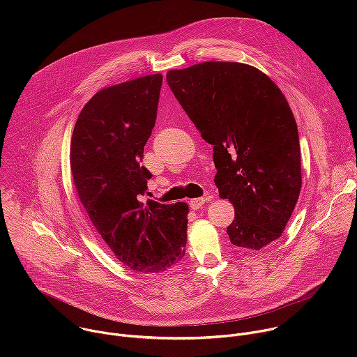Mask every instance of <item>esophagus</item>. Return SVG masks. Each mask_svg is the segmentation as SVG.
<instances>
[{
	"label": "esophagus",
	"mask_w": 357,
	"mask_h": 357,
	"mask_svg": "<svg viewBox=\"0 0 357 357\" xmlns=\"http://www.w3.org/2000/svg\"><path fill=\"white\" fill-rule=\"evenodd\" d=\"M211 199V196H206V197H196V199H190L189 200V206L193 209V211H197L199 208H202V205L205 202H208Z\"/></svg>",
	"instance_id": "1"
}]
</instances>
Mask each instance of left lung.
Returning a JSON list of instances; mask_svg holds the SVG:
<instances>
[{
    "label": "left lung",
    "instance_id": "1",
    "mask_svg": "<svg viewBox=\"0 0 357 357\" xmlns=\"http://www.w3.org/2000/svg\"><path fill=\"white\" fill-rule=\"evenodd\" d=\"M167 82L213 145L219 196L234 206L231 244L260 250L277 240L302 185L298 128L282 91L261 70L238 62L169 70Z\"/></svg>",
    "mask_w": 357,
    "mask_h": 357
}]
</instances>
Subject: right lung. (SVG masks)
Masks as SVG:
<instances>
[{
	"label": "right lung",
	"mask_w": 357,
	"mask_h": 357,
	"mask_svg": "<svg viewBox=\"0 0 357 357\" xmlns=\"http://www.w3.org/2000/svg\"><path fill=\"white\" fill-rule=\"evenodd\" d=\"M162 76L149 75L97 91L82 109L70 142L79 199L116 259L160 274L185 256L189 206L139 196L151 172L139 165L155 126Z\"/></svg>",
	"instance_id": "right-lung-1"
}]
</instances>
